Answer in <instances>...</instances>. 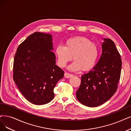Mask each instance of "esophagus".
I'll list each match as a JSON object with an SVG mask.
<instances>
[{"label":"esophagus","mask_w":131,"mask_h":131,"mask_svg":"<svg viewBox=\"0 0 131 131\" xmlns=\"http://www.w3.org/2000/svg\"><path fill=\"white\" fill-rule=\"evenodd\" d=\"M64 76L66 78H71V77H73V74H70L69 73H67V72H65L64 74Z\"/></svg>","instance_id":"34e87169"}]
</instances>
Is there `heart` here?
Segmentation results:
<instances>
[{"mask_svg": "<svg viewBox=\"0 0 131 131\" xmlns=\"http://www.w3.org/2000/svg\"><path fill=\"white\" fill-rule=\"evenodd\" d=\"M58 64L64 67L73 57L74 61L69 69L76 71L82 69L89 71L92 69L99 54V50L96 43L84 37L71 38L65 42L64 46L58 45L55 50Z\"/></svg>", "mask_w": 131, "mask_h": 131, "instance_id": "1", "label": "heart"}]
</instances>
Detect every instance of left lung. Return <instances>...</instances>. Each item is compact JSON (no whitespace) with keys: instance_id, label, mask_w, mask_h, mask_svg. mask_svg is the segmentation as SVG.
I'll list each match as a JSON object with an SVG mask.
<instances>
[{"instance_id":"8db88e82","label":"left lung","mask_w":131,"mask_h":131,"mask_svg":"<svg viewBox=\"0 0 131 131\" xmlns=\"http://www.w3.org/2000/svg\"><path fill=\"white\" fill-rule=\"evenodd\" d=\"M102 51L97 64L81 76V84L76 92L77 99L88 107L103 104L118 88L122 65L120 55L110 39H104Z\"/></svg>"}]
</instances>
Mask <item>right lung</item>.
<instances>
[{"mask_svg": "<svg viewBox=\"0 0 131 131\" xmlns=\"http://www.w3.org/2000/svg\"><path fill=\"white\" fill-rule=\"evenodd\" d=\"M52 36L35 32L18 46L13 62V80L28 101L38 105L50 103L53 90L64 71L56 65Z\"/></svg>", "mask_w": 131, "mask_h": 131, "instance_id": "add662e5", "label": "right lung"}]
</instances>
